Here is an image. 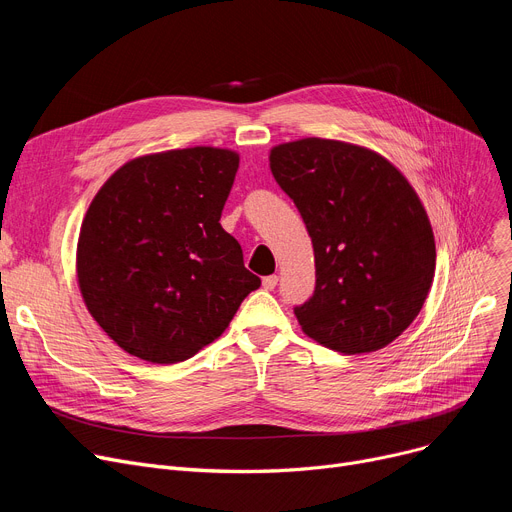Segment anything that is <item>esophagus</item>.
I'll return each mask as SVG.
<instances>
[{
    "label": "esophagus",
    "instance_id": "obj_1",
    "mask_svg": "<svg viewBox=\"0 0 512 512\" xmlns=\"http://www.w3.org/2000/svg\"><path fill=\"white\" fill-rule=\"evenodd\" d=\"M276 286H278V276H276V274L263 278V288H265V290H274Z\"/></svg>",
    "mask_w": 512,
    "mask_h": 512
}]
</instances>
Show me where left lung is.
I'll return each mask as SVG.
<instances>
[{
    "mask_svg": "<svg viewBox=\"0 0 512 512\" xmlns=\"http://www.w3.org/2000/svg\"><path fill=\"white\" fill-rule=\"evenodd\" d=\"M270 168L313 242V297L294 307L303 332L344 355L388 346L419 315L436 270L413 186L380 153L317 137L274 147Z\"/></svg>",
    "mask_w": 512,
    "mask_h": 512,
    "instance_id": "left-lung-1",
    "label": "left lung"
}]
</instances>
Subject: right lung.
<instances>
[{
    "label": "right lung",
    "mask_w": 512,
    "mask_h": 512,
    "mask_svg": "<svg viewBox=\"0 0 512 512\" xmlns=\"http://www.w3.org/2000/svg\"><path fill=\"white\" fill-rule=\"evenodd\" d=\"M238 153L191 147L143 155L91 201L76 249L78 288L120 348L149 363L191 359L261 286L222 224Z\"/></svg>",
    "instance_id": "add662e5"
}]
</instances>
